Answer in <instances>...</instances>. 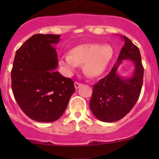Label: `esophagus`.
<instances>
[{
  "label": "esophagus",
  "mask_w": 159,
  "mask_h": 159,
  "mask_svg": "<svg viewBox=\"0 0 159 159\" xmlns=\"http://www.w3.org/2000/svg\"><path fill=\"white\" fill-rule=\"evenodd\" d=\"M81 83H79V82H75V89H79V88L81 87Z\"/></svg>",
  "instance_id": "34e87169"
}]
</instances>
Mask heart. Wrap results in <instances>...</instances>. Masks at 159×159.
I'll use <instances>...</instances> for the list:
<instances>
[{
    "label": "heart",
    "instance_id": "heart-1",
    "mask_svg": "<svg viewBox=\"0 0 159 159\" xmlns=\"http://www.w3.org/2000/svg\"><path fill=\"white\" fill-rule=\"evenodd\" d=\"M113 57V49L110 45L100 44H84L74 48L69 55L61 57L60 64L68 75H72L83 65V71L91 78L100 76L105 72Z\"/></svg>",
    "mask_w": 159,
    "mask_h": 159
}]
</instances>
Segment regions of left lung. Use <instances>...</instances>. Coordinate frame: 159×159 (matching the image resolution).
<instances>
[{
	"instance_id": "obj_1",
	"label": "left lung",
	"mask_w": 159,
	"mask_h": 159,
	"mask_svg": "<svg viewBox=\"0 0 159 159\" xmlns=\"http://www.w3.org/2000/svg\"><path fill=\"white\" fill-rule=\"evenodd\" d=\"M121 37L125 44L116 64L106 77L93 86L90 101L92 113L104 122H114L124 118L137 102L143 84L144 68L139 48L127 37ZM124 60H130L135 65L131 78H123L116 73Z\"/></svg>"
}]
</instances>
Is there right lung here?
I'll return each instance as SVG.
<instances>
[{"mask_svg":"<svg viewBox=\"0 0 159 159\" xmlns=\"http://www.w3.org/2000/svg\"><path fill=\"white\" fill-rule=\"evenodd\" d=\"M59 34H38L16 51L11 70V87L21 110L32 120L53 122L66 109L75 89L72 79L56 68L58 60L53 44Z\"/></svg>","mask_w":159,"mask_h":159,"instance_id":"add662e5","label":"right lung"}]
</instances>
